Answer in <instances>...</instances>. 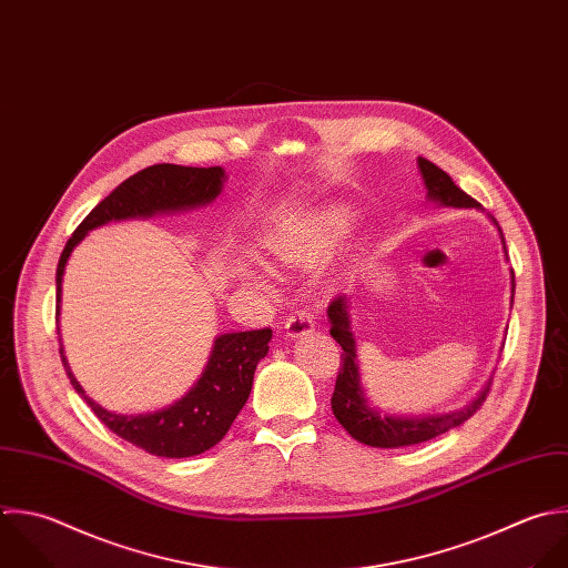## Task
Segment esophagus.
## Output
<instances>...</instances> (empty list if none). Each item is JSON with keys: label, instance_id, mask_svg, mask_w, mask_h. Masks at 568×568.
I'll use <instances>...</instances> for the list:
<instances>
[{"label": "esophagus", "instance_id": "34e87169", "mask_svg": "<svg viewBox=\"0 0 568 568\" xmlns=\"http://www.w3.org/2000/svg\"><path fill=\"white\" fill-rule=\"evenodd\" d=\"M314 329V321H312V316L307 314V312H294L290 318H287V323H285V334L290 336V338H301V336H305V334H310Z\"/></svg>", "mask_w": 568, "mask_h": 568}]
</instances>
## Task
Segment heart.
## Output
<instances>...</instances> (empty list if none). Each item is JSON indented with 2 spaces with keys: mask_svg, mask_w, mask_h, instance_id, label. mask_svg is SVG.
<instances>
[{
  "mask_svg": "<svg viewBox=\"0 0 568 568\" xmlns=\"http://www.w3.org/2000/svg\"><path fill=\"white\" fill-rule=\"evenodd\" d=\"M354 214L345 205H325L285 227L267 239L270 252L296 267H312L325 261L352 232ZM247 276L254 285L272 290L270 274L258 265H247Z\"/></svg>",
  "mask_w": 568,
  "mask_h": 568,
  "instance_id": "b5f03b06",
  "label": "heart"
}]
</instances>
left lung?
Wrapping results in <instances>:
<instances>
[{
    "label": "left lung",
    "instance_id": "1",
    "mask_svg": "<svg viewBox=\"0 0 568 568\" xmlns=\"http://www.w3.org/2000/svg\"><path fill=\"white\" fill-rule=\"evenodd\" d=\"M418 170L423 176V183L427 187V201H434L443 207H476L480 210V203L474 201L467 192H463L454 179L434 165L432 161L418 156ZM496 223V219H491ZM498 227V223H496ZM500 241L503 250L507 256V245L503 230ZM514 292H516V278L511 270V305H514ZM327 318H329V334L334 341L343 347L341 354V372L336 378L334 396H332V412L336 420L343 425V429L358 443L369 445V447H381V449H398V447H409V445H420L427 443L436 436L447 434L454 427H460L465 420H469L485 403L491 381L483 387V392L465 407L449 412V414H429V416H400V414H387L381 407H374L367 396L365 387L361 383V367H358V349H356V338L352 332V316H349V296L338 294L329 307H327Z\"/></svg>",
    "mask_w": 568,
    "mask_h": 568
}]
</instances>
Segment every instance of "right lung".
<instances>
[{
    "label": "right lung",
    "instance_id": "obj_1",
    "mask_svg": "<svg viewBox=\"0 0 568 568\" xmlns=\"http://www.w3.org/2000/svg\"><path fill=\"white\" fill-rule=\"evenodd\" d=\"M225 179L227 176L221 165L185 168L174 163H156L132 174L119 187H114L81 221L59 256L54 276L57 321L61 310V281L65 263L72 250L85 239L90 230L101 227L110 221L150 219L156 214H174L210 205L221 194ZM270 341V327L216 336L203 374L185 396L163 409L130 416L108 412L105 407L88 398L65 361L63 345L59 354L72 389L85 400V405L112 434L159 458H190L212 449L216 443L223 440L234 418L250 398L256 365L261 363V358L267 356Z\"/></svg>",
    "mask_w": 568,
    "mask_h": 568
}]
</instances>
